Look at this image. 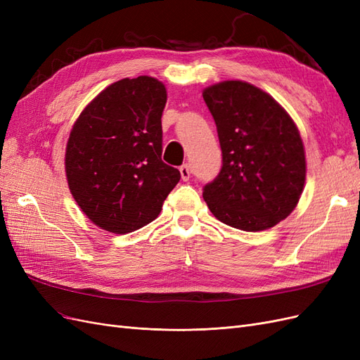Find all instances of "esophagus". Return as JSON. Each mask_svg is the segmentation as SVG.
I'll return each mask as SVG.
<instances>
[{
    "label": "esophagus",
    "instance_id": "obj_1",
    "mask_svg": "<svg viewBox=\"0 0 360 360\" xmlns=\"http://www.w3.org/2000/svg\"><path fill=\"white\" fill-rule=\"evenodd\" d=\"M180 174H181L183 181H188L191 179V168H189L188 163H184V165L180 167Z\"/></svg>",
    "mask_w": 360,
    "mask_h": 360
}]
</instances>
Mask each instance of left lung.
<instances>
[{
    "label": "left lung",
    "instance_id": "1",
    "mask_svg": "<svg viewBox=\"0 0 360 360\" xmlns=\"http://www.w3.org/2000/svg\"><path fill=\"white\" fill-rule=\"evenodd\" d=\"M222 150V168L202 197L216 219L243 231L275 226L294 210L307 162L299 130L274 97L243 81L202 91Z\"/></svg>",
    "mask_w": 360,
    "mask_h": 360
}]
</instances>
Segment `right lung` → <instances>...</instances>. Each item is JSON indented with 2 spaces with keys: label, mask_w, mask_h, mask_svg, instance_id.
Returning a JSON list of instances; mask_svg holds the SVG:
<instances>
[{
  "label": "right lung",
  "mask_w": 360,
  "mask_h": 360,
  "mask_svg": "<svg viewBox=\"0 0 360 360\" xmlns=\"http://www.w3.org/2000/svg\"><path fill=\"white\" fill-rule=\"evenodd\" d=\"M167 89L151 76L120 79L76 120L66 147L69 189L89 219L114 234L155 221L180 171L162 160Z\"/></svg>",
  "instance_id": "obj_1"
}]
</instances>
